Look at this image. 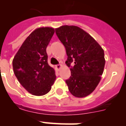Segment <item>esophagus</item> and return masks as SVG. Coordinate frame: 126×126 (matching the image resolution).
Segmentation results:
<instances>
[{"label": "esophagus", "mask_w": 126, "mask_h": 126, "mask_svg": "<svg viewBox=\"0 0 126 126\" xmlns=\"http://www.w3.org/2000/svg\"><path fill=\"white\" fill-rule=\"evenodd\" d=\"M61 65H57L56 66H55V68L57 69V71H59V69H61Z\"/></svg>", "instance_id": "esophagus-1"}]
</instances>
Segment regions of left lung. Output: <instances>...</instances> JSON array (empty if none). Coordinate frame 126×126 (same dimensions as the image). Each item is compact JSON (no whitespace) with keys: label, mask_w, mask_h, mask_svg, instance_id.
Here are the masks:
<instances>
[{"label":"left lung","mask_w":126,"mask_h":126,"mask_svg":"<svg viewBox=\"0 0 126 126\" xmlns=\"http://www.w3.org/2000/svg\"><path fill=\"white\" fill-rule=\"evenodd\" d=\"M55 32L66 49L71 76L66 80L69 92L76 97H84L99 83L105 64L104 50L91 35L75 25H63ZM71 63L75 65L70 66Z\"/></svg>","instance_id":"1"}]
</instances>
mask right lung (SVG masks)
Here are the masks:
<instances>
[{
  "label": "right lung",
  "instance_id": "1",
  "mask_svg": "<svg viewBox=\"0 0 126 126\" xmlns=\"http://www.w3.org/2000/svg\"><path fill=\"white\" fill-rule=\"evenodd\" d=\"M54 32L51 27L35 29L25 39L13 59L16 77L23 87L34 95L47 94L56 79L55 70L47 63L46 53Z\"/></svg>",
  "mask_w": 126,
  "mask_h": 126
}]
</instances>
